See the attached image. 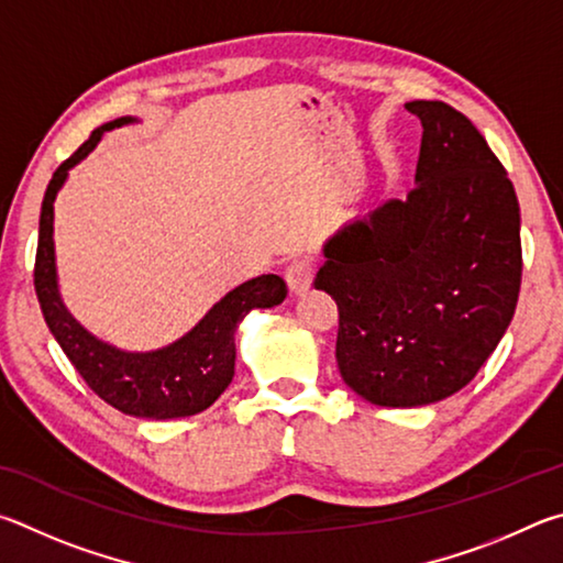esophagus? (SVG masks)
Returning a JSON list of instances; mask_svg holds the SVG:
<instances>
[{"instance_id": "1", "label": "esophagus", "mask_w": 563, "mask_h": 563, "mask_svg": "<svg viewBox=\"0 0 563 563\" xmlns=\"http://www.w3.org/2000/svg\"><path fill=\"white\" fill-rule=\"evenodd\" d=\"M284 279H287V287H289L291 299H301L303 294L311 289V279H313L311 264L303 262V260L294 262L289 269H287V274H284Z\"/></svg>"}]
</instances>
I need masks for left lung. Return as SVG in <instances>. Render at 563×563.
<instances>
[{
    "mask_svg": "<svg viewBox=\"0 0 563 563\" xmlns=\"http://www.w3.org/2000/svg\"><path fill=\"white\" fill-rule=\"evenodd\" d=\"M422 128L416 187L323 244L313 287L339 307L341 378L380 408H422L477 376L515 317L519 202L470 118L410 101Z\"/></svg>",
    "mask_w": 563,
    "mask_h": 563,
    "instance_id": "left-lung-1",
    "label": "left lung"
}]
</instances>
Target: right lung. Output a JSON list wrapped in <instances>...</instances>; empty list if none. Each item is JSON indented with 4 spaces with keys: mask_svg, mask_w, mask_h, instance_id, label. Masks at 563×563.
<instances>
[{
    "mask_svg": "<svg viewBox=\"0 0 563 563\" xmlns=\"http://www.w3.org/2000/svg\"><path fill=\"white\" fill-rule=\"evenodd\" d=\"M137 123L135 115L115 118L96 128L91 137L54 173L38 217V250L34 287L46 327L98 398L131 418H190L212 406L234 378V333L246 313L272 309L287 299V284L276 274H262L227 291L205 317L167 346L125 351L93 336L64 303L58 289L54 246V202L68 180V170L86 161L103 133Z\"/></svg>",
    "mask_w": 563,
    "mask_h": 563,
    "instance_id": "right-lung-1",
    "label": "right lung"
}]
</instances>
